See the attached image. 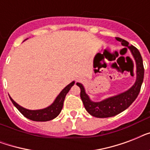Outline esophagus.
I'll return each instance as SVG.
<instances>
[{"label":"esophagus","instance_id":"obj_1","mask_svg":"<svg viewBox=\"0 0 150 150\" xmlns=\"http://www.w3.org/2000/svg\"><path fill=\"white\" fill-rule=\"evenodd\" d=\"M80 80H81V79H77V82L78 81H80Z\"/></svg>","mask_w":150,"mask_h":150}]
</instances>
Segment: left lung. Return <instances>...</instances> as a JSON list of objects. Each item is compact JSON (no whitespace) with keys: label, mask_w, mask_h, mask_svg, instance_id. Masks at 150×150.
Segmentation results:
<instances>
[{"label":"left lung","mask_w":150,"mask_h":150,"mask_svg":"<svg viewBox=\"0 0 150 150\" xmlns=\"http://www.w3.org/2000/svg\"><path fill=\"white\" fill-rule=\"evenodd\" d=\"M116 40L120 41L123 46L128 47L132 52V54L136 64V80L135 84L127 91L121 93L117 96L105 99L100 102L92 101L89 99V96L86 93L84 86L81 83L77 82L76 85L81 89L80 96L84 104L85 108L89 114L96 117L104 118V117H114L127 109L135 101V99L137 98L143 82L144 67H143L142 56L139 50L134 46L129 45L128 42L123 39L116 37Z\"/></svg>","instance_id":"obj_1"}]
</instances>
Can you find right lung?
<instances>
[{"label": "right lung", "mask_w": 150, "mask_h": 150, "mask_svg": "<svg viewBox=\"0 0 150 150\" xmlns=\"http://www.w3.org/2000/svg\"><path fill=\"white\" fill-rule=\"evenodd\" d=\"M75 82H71L70 84H68L62 91L59 93V95L57 96V98L54 101V103H52L50 106L46 107L44 109L41 110H32L25 109L24 107H21L20 105H18L17 103H15L12 98L10 97V100H11V102L15 107L17 108L20 111V113L25 116L26 118L32 120L34 121H47L53 120L56 117L59 115V114L61 113L62 107H63L64 100L65 99V96L67 95L71 88L74 86Z\"/></svg>", "instance_id": "1"}]
</instances>
